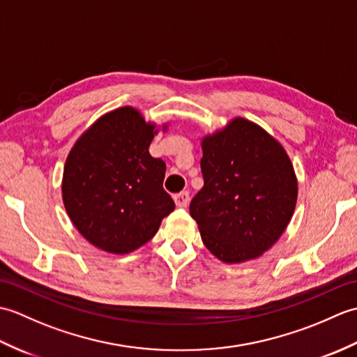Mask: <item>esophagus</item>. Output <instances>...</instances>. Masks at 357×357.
<instances>
[{
    "mask_svg": "<svg viewBox=\"0 0 357 357\" xmlns=\"http://www.w3.org/2000/svg\"><path fill=\"white\" fill-rule=\"evenodd\" d=\"M188 201H190V193H188L187 190L174 195V202H176L178 207H187Z\"/></svg>",
    "mask_w": 357,
    "mask_h": 357,
    "instance_id": "1",
    "label": "esophagus"
}]
</instances>
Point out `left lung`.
<instances>
[{
	"mask_svg": "<svg viewBox=\"0 0 357 357\" xmlns=\"http://www.w3.org/2000/svg\"><path fill=\"white\" fill-rule=\"evenodd\" d=\"M204 187L190 202L204 244L227 264L261 256L287 229L298 181L284 147L236 118L202 139Z\"/></svg>",
	"mask_w": 357,
	"mask_h": 357,
	"instance_id": "8db88e82",
	"label": "left lung"
}]
</instances>
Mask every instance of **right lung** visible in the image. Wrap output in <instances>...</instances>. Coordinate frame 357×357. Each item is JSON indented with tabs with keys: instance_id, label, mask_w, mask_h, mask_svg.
<instances>
[{
	"instance_id": "obj_1",
	"label": "right lung",
	"mask_w": 357,
	"mask_h": 357,
	"mask_svg": "<svg viewBox=\"0 0 357 357\" xmlns=\"http://www.w3.org/2000/svg\"><path fill=\"white\" fill-rule=\"evenodd\" d=\"M155 133L136 109H116L98 119L67 156L64 206L95 247L130 253L174 210L162 187L165 162L149 153Z\"/></svg>"
}]
</instances>
